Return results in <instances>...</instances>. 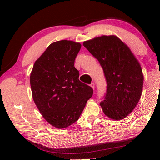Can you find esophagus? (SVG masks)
Segmentation results:
<instances>
[{"mask_svg":"<svg viewBox=\"0 0 160 160\" xmlns=\"http://www.w3.org/2000/svg\"><path fill=\"white\" fill-rule=\"evenodd\" d=\"M90 87L94 90V82L91 83V84H90Z\"/></svg>","mask_w":160,"mask_h":160,"instance_id":"34e87169","label":"esophagus"}]
</instances>
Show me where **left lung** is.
<instances>
[{
	"instance_id": "8db88e82",
	"label": "left lung",
	"mask_w": 160,
	"mask_h": 160,
	"mask_svg": "<svg viewBox=\"0 0 160 160\" xmlns=\"http://www.w3.org/2000/svg\"><path fill=\"white\" fill-rule=\"evenodd\" d=\"M99 61L107 83L103 112L113 120H121L136 107L142 94L143 77L140 64L125 43L115 35H102L83 42Z\"/></svg>"
}]
</instances>
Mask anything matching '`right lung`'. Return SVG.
I'll use <instances>...</instances> for the list:
<instances>
[{
    "instance_id": "right-lung-1",
    "label": "right lung",
    "mask_w": 160,
    "mask_h": 160,
    "mask_svg": "<svg viewBox=\"0 0 160 160\" xmlns=\"http://www.w3.org/2000/svg\"><path fill=\"white\" fill-rule=\"evenodd\" d=\"M81 44L61 40L48 46L35 61L30 74L32 97L48 123L56 128L77 121L93 90L79 80L74 66Z\"/></svg>"
}]
</instances>
